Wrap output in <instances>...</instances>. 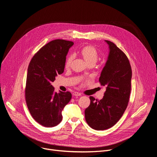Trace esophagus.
Returning a JSON list of instances; mask_svg holds the SVG:
<instances>
[{"label":"esophagus","mask_w":157,"mask_h":157,"mask_svg":"<svg viewBox=\"0 0 157 157\" xmlns=\"http://www.w3.org/2000/svg\"><path fill=\"white\" fill-rule=\"evenodd\" d=\"M73 95L75 96H81V94L76 91V92L73 93Z\"/></svg>","instance_id":"1"}]
</instances>
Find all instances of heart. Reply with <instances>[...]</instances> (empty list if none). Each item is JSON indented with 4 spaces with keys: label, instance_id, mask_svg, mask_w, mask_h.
Returning <instances> with one entry per match:
<instances>
[{
    "label": "heart",
    "instance_id": "b5f03b06",
    "mask_svg": "<svg viewBox=\"0 0 157 157\" xmlns=\"http://www.w3.org/2000/svg\"><path fill=\"white\" fill-rule=\"evenodd\" d=\"M80 55L88 65H94L98 59V53L96 48L92 46H87L82 48L80 51ZM73 59L74 56L73 54L67 57L65 62V67L66 68H69L71 66Z\"/></svg>",
    "mask_w": 157,
    "mask_h": 157
}]
</instances>
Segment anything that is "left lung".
Segmentation results:
<instances>
[{
    "mask_svg": "<svg viewBox=\"0 0 157 157\" xmlns=\"http://www.w3.org/2000/svg\"><path fill=\"white\" fill-rule=\"evenodd\" d=\"M109 47L106 64L99 81L106 86L101 100L90 96L91 103L85 109V119L96 130H104L115 125L126 109L131 92L132 71L127 56L113 42L105 40Z\"/></svg>",
    "mask_w": 157,
    "mask_h": 157,
    "instance_id": "1",
    "label": "left lung"
}]
</instances>
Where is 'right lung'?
Here are the masks:
<instances>
[{
  "instance_id": "add662e5",
  "label": "right lung",
  "mask_w": 157,
  "mask_h": 157,
  "mask_svg": "<svg viewBox=\"0 0 157 157\" xmlns=\"http://www.w3.org/2000/svg\"><path fill=\"white\" fill-rule=\"evenodd\" d=\"M73 42L56 39L42 47L32 58L27 69L26 103L33 118L46 127L58 125L61 112L71 99L69 91H54L51 85L63 73L66 56Z\"/></svg>"
}]
</instances>
